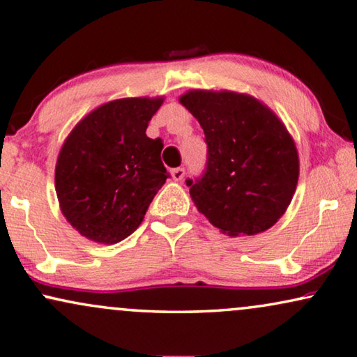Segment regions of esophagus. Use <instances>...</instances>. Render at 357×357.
I'll return each instance as SVG.
<instances>
[{"instance_id":"esophagus-1","label":"esophagus","mask_w":357,"mask_h":357,"mask_svg":"<svg viewBox=\"0 0 357 357\" xmlns=\"http://www.w3.org/2000/svg\"><path fill=\"white\" fill-rule=\"evenodd\" d=\"M184 174H185V169H184L183 167L172 169V176H173V179H174V181H181V179L184 178Z\"/></svg>"}]
</instances>
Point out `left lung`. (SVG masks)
Here are the masks:
<instances>
[{
	"label": "left lung",
	"mask_w": 357,
	"mask_h": 357,
	"mask_svg": "<svg viewBox=\"0 0 357 357\" xmlns=\"http://www.w3.org/2000/svg\"><path fill=\"white\" fill-rule=\"evenodd\" d=\"M205 132L206 165L185 179L195 206L230 236L270 229L298 179L296 144L282 122L250 95L192 90L179 98Z\"/></svg>",
	"instance_id": "left-lung-1"
}]
</instances>
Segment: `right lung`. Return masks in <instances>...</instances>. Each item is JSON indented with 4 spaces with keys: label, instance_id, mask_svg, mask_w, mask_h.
Instances as JSON below:
<instances>
[{
    "label": "right lung",
    "instance_id": "1",
    "mask_svg": "<svg viewBox=\"0 0 357 357\" xmlns=\"http://www.w3.org/2000/svg\"><path fill=\"white\" fill-rule=\"evenodd\" d=\"M162 98H122L90 112L66 138L55 167L60 208L86 238L114 245L132 235L169 173L160 138L146 135Z\"/></svg>",
    "mask_w": 357,
    "mask_h": 357
}]
</instances>
